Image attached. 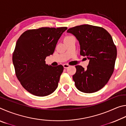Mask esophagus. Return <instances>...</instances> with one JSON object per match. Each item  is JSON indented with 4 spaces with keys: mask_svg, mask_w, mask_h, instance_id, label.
<instances>
[{
    "mask_svg": "<svg viewBox=\"0 0 126 126\" xmlns=\"http://www.w3.org/2000/svg\"><path fill=\"white\" fill-rule=\"evenodd\" d=\"M69 67H70V65L67 64H63V67L64 68H68Z\"/></svg>",
    "mask_w": 126,
    "mask_h": 126,
    "instance_id": "34e87169",
    "label": "esophagus"
}]
</instances>
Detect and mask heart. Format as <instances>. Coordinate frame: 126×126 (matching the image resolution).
Returning a JSON list of instances; mask_svg holds the SVG:
<instances>
[{"instance_id":"obj_1","label":"heart","mask_w":126,"mask_h":126,"mask_svg":"<svg viewBox=\"0 0 126 126\" xmlns=\"http://www.w3.org/2000/svg\"><path fill=\"white\" fill-rule=\"evenodd\" d=\"M72 37V36H69V37H67L65 38H69V37Z\"/></svg>"}]
</instances>
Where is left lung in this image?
Masks as SVG:
<instances>
[{
    "instance_id": "1",
    "label": "left lung",
    "mask_w": 126,
    "mask_h": 126,
    "mask_svg": "<svg viewBox=\"0 0 126 126\" xmlns=\"http://www.w3.org/2000/svg\"><path fill=\"white\" fill-rule=\"evenodd\" d=\"M67 33L75 36L80 45V54L89 60L86 69L76 66L73 79L77 88L87 93L100 90L112 75L117 58L111 35L103 28L88 24L71 28Z\"/></svg>"
}]
</instances>
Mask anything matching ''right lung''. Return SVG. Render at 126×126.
Instances as JSON below:
<instances>
[{
  "label": "right lung",
  "instance_id": "1",
  "mask_svg": "<svg viewBox=\"0 0 126 126\" xmlns=\"http://www.w3.org/2000/svg\"><path fill=\"white\" fill-rule=\"evenodd\" d=\"M67 27H43L28 30L19 38L13 54V63L17 78L32 94L47 96L58 86L63 67L46 64L47 57L52 55Z\"/></svg>",
  "mask_w": 126,
  "mask_h": 126
}]
</instances>
